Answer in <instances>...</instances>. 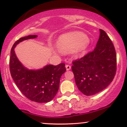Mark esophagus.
<instances>
[{
	"instance_id": "34e87169",
	"label": "esophagus",
	"mask_w": 127,
	"mask_h": 127,
	"mask_svg": "<svg viewBox=\"0 0 127 127\" xmlns=\"http://www.w3.org/2000/svg\"><path fill=\"white\" fill-rule=\"evenodd\" d=\"M65 68H66L67 70H70L71 66H70V65L66 64V65H65Z\"/></svg>"
}]
</instances>
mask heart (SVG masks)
Listing matches in <instances>:
<instances>
[{"mask_svg":"<svg viewBox=\"0 0 127 127\" xmlns=\"http://www.w3.org/2000/svg\"><path fill=\"white\" fill-rule=\"evenodd\" d=\"M57 47L60 51H72L75 55L82 54L88 48L89 39L87 35L78 32H72L62 34L57 40Z\"/></svg>","mask_w":127,"mask_h":127,"instance_id":"obj_1","label":"heart"}]
</instances>
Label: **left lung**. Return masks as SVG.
<instances>
[{
	"label": "left lung",
	"mask_w": 127,
	"mask_h": 127,
	"mask_svg": "<svg viewBox=\"0 0 127 127\" xmlns=\"http://www.w3.org/2000/svg\"><path fill=\"white\" fill-rule=\"evenodd\" d=\"M95 48L81 59L72 62L76 84L86 95L97 94L113 81L116 72V54L112 40L104 30Z\"/></svg>",
	"instance_id": "1"
}]
</instances>
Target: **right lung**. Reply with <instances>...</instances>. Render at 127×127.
Instances as JSON below:
<instances>
[{
    "label": "right lung",
    "instance_id": "obj_1",
    "mask_svg": "<svg viewBox=\"0 0 127 127\" xmlns=\"http://www.w3.org/2000/svg\"><path fill=\"white\" fill-rule=\"evenodd\" d=\"M37 36L21 37L14 43L11 50L10 72L17 87L27 98L37 103H47L54 98L59 91L61 76L66 70L65 64L47 65L37 70H29L20 62L14 51L15 46L20 42Z\"/></svg>",
    "mask_w": 127,
    "mask_h": 127
}]
</instances>
